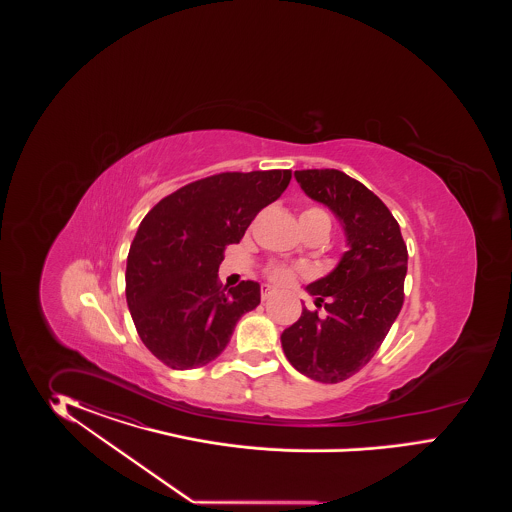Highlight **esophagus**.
I'll return each mask as SVG.
<instances>
[{"label": "esophagus", "mask_w": 512, "mask_h": 512, "mask_svg": "<svg viewBox=\"0 0 512 512\" xmlns=\"http://www.w3.org/2000/svg\"><path fill=\"white\" fill-rule=\"evenodd\" d=\"M274 295H276V289H272L270 285H263V287H261V296H263V300H268V298H272Z\"/></svg>", "instance_id": "esophagus-1"}]
</instances>
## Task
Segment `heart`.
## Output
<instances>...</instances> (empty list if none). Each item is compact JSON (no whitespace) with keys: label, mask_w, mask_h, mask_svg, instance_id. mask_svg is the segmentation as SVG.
Segmentation results:
<instances>
[{"label":"heart","mask_w":512,"mask_h":512,"mask_svg":"<svg viewBox=\"0 0 512 512\" xmlns=\"http://www.w3.org/2000/svg\"><path fill=\"white\" fill-rule=\"evenodd\" d=\"M302 216H326L325 212L321 208H308ZM266 276L272 281V283H278V285H287L295 279V270L289 268V266H283V264H272L266 268Z\"/></svg>","instance_id":"heart-1"}]
</instances>
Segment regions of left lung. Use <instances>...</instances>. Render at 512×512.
Returning a JSON list of instances; mask_svg holds the SVG:
<instances>
[{"label":"left lung","mask_w":512,"mask_h":512,"mask_svg":"<svg viewBox=\"0 0 512 512\" xmlns=\"http://www.w3.org/2000/svg\"><path fill=\"white\" fill-rule=\"evenodd\" d=\"M295 178L343 223L349 251L306 287L325 315L304 308L283 330L281 347L306 377L340 383L372 360L402 310L407 246L385 202L355 178L336 169L296 171Z\"/></svg>","instance_id":"8db88e82"}]
</instances>
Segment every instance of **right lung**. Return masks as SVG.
<instances>
[{"label":"right lung","instance_id":"obj_1","mask_svg":"<svg viewBox=\"0 0 512 512\" xmlns=\"http://www.w3.org/2000/svg\"><path fill=\"white\" fill-rule=\"evenodd\" d=\"M291 171L221 172L180 187L140 221L127 255L125 298L140 340L172 370L223 353L261 285L221 287L217 268L255 216L279 199Z\"/></svg>","mask_w":512,"mask_h":512}]
</instances>
